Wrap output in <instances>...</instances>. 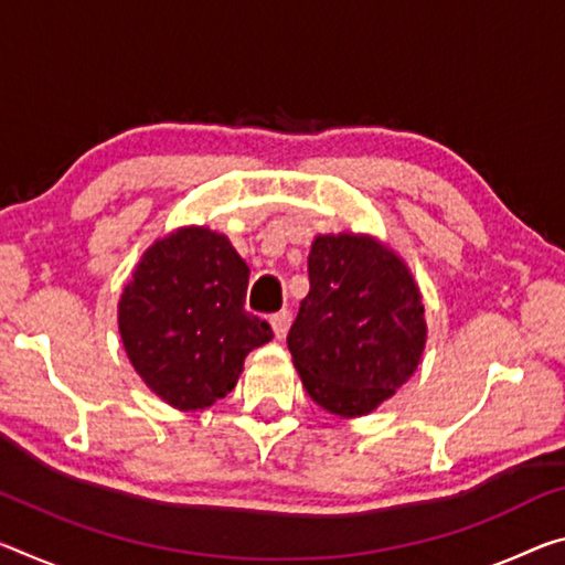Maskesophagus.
Instances as JSON below:
<instances>
[{
  "label": "esophagus",
  "mask_w": 565,
  "mask_h": 565,
  "mask_svg": "<svg viewBox=\"0 0 565 565\" xmlns=\"http://www.w3.org/2000/svg\"><path fill=\"white\" fill-rule=\"evenodd\" d=\"M268 324H271L276 339H281L286 334V327H289V311H286V309L276 311V315L268 317Z\"/></svg>",
  "instance_id": "obj_1"
}]
</instances>
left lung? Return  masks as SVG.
<instances>
[{
	"mask_svg": "<svg viewBox=\"0 0 565 565\" xmlns=\"http://www.w3.org/2000/svg\"><path fill=\"white\" fill-rule=\"evenodd\" d=\"M309 294L289 329L307 395L337 417H362L415 374L427 342L425 303L409 266L370 234H319Z\"/></svg>",
	"mask_w": 565,
	"mask_h": 565,
	"instance_id": "8db88e82",
	"label": "left lung"
}]
</instances>
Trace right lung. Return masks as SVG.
<instances>
[{"instance_id":"right-lung-1","label":"right lung","mask_w":565,"mask_h":565,"mask_svg":"<svg viewBox=\"0 0 565 565\" xmlns=\"http://www.w3.org/2000/svg\"><path fill=\"white\" fill-rule=\"evenodd\" d=\"M248 266L228 236L181 226L158 238L125 284L118 329L140 380L166 405L195 412L236 387L271 327L244 309Z\"/></svg>"}]
</instances>
